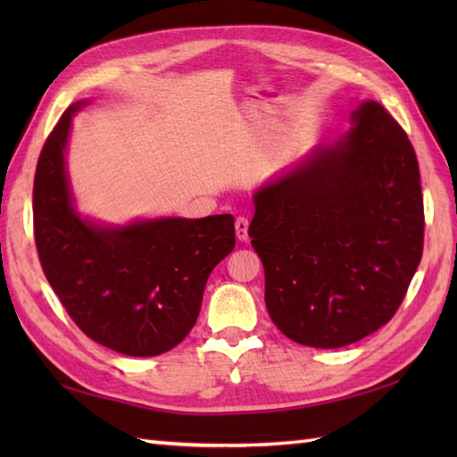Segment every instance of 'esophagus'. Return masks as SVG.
Listing matches in <instances>:
<instances>
[{
    "label": "esophagus",
    "mask_w": 457,
    "mask_h": 457,
    "mask_svg": "<svg viewBox=\"0 0 457 457\" xmlns=\"http://www.w3.org/2000/svg\"><path fill=\"white\" fill-rule=\"evenodd\" d=\"M247 231H249V220L244 218V216H239L236 220V236H237V239L239 241H247V237H249Z\"/></svg>",
    "instance_id": "esophagus-1"
}]
</instances>
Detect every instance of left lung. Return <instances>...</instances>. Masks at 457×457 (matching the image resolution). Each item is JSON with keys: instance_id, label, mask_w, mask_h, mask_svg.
<instances>
[{"instance_id": "obj_1", "label": "left lung", "mask_w": 457, "mask_h": 457, "mask_svg": "<svg viewBox=\"0 0 457 457\" xmlns=\"http://www.w3.org/2000/svg\"><path fill=\"white\" fill-rule=\"evenodd\" d=\"M352 123L253 194L249 237L263 261L269 316L310 347H344L385 326L422 259L409 137L373 100L357 105Z\"/></svg>"}]
</instances>
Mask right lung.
I'll use <instances>...</instances> for the list:
<instances>
[{
	"mask_svg": "<svg viewBox=\"0 0 457 457\" xmlns=\"http://www.w3.org/2000/svg\"><path fill=\"white\" fill-rule=\"evenodd\" d=\"M76 102L48 135L33 184L35 244L45 277L94 342L133 357L179 345L196 324L204 287L236 247L231 213L105 226L74 208L66 143Z\"/></svg>",
	"mask_w": 457,
	"mask_h": 457,
	"instance_id": "1",
	"label": "right lung"
}]
</instances>
